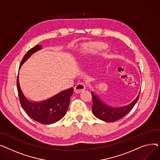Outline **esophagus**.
I'll return each instance as SVG.
<instances>
[{
  "instance_id": "34e87169",
  "label": "esophagus",
  "mask_w": 160,
  "mask_h": 160,
  "mask_svg": "<svg viewBox=\"0 0 160 160\" xmlns=\"http://www.w3.org/2000/svg\"><path fill=\"white\" fill-rule=\"evenodd\" d=\"M86 85L82 82H78L74 87V91L76 93H80L82 90H85Z\"/></svg>"
}]
</instances>
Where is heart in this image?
<instances>
[{
  "instance_id": "b5f03b06",
  "label": "heart",
  "mask_w": 160,
  "mask_h": 160,
  "mask_svg": "<svg viewBox=\"0 0 160 160\" xmlns=\"http://www.w3.org/2000/svg\"><path fill=\"white\" fill-rule=\"evenodd\" d=\"M105 48L104 44L99 42H92L86 44L84 46V54H94L98 52L102 51Z\"/></svg>"
}]
</instances>
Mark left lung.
Returning a JSON list of instances; mask_svg holds the SVG:
<instances>
[{"mask_svg": "<svg viewBox=\"0 0 160 160\" xmlns=\"http://www.w3.org/2000/svg\"><path fill=\"white\" fill-rule=\"evenodd\" d=\"M91 93L93 101L92 109L93 115L99 119L107 122H114L125 117L134 107L139 96V94L136 99L127 106L112 108L103 103L93 92Z\"/></svg>", "mask_w": 160, "mask_h": 160, "instance_id": "left-lung-1", "label": "left lung"}]
</instances>
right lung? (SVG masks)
Here are the masks:
<instances>
[{"instance_id":"1","label":"right lung","mask_w":160,"mask_h":160,"mask_svg":"<svg viewBox=\"0 0 160 160\" xmlns=\"http://www.w3.org/2000/svg\"><path fill=\"white\" fill-rule=\"evenodd\" d=\"M41 48V45H37L28 51L22 58L19 68L32 53ZM17 88L21 105L26 113L33 120L44 125L54 123L64 116L73 92V89L70 88L60 92L46 101L32 102L24 97L19 85L18 77L17 79Z\"/></svg>"}]
</instances>
